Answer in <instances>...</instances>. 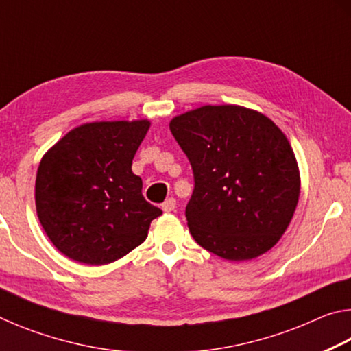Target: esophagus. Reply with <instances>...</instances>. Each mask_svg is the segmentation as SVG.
I'll return each mask as SVG.
<instances>
[{
    "label": "esophagus",
    "instance_id": "obj_1",
    "mask_svg": "<svg viewBox=\"0 0 351 351\" xmlns=\"http://www.w3.org/2000/svg\"><path fill=\"white\" fill-rule=\"evenodd\" d=\"M161 207H162V210H164V212H173V210H175V207H176V199H175V198H169V199H165Z\"/></svg>",
    "mask_w": 351,
    "mask_h": 351
}]
</instances>
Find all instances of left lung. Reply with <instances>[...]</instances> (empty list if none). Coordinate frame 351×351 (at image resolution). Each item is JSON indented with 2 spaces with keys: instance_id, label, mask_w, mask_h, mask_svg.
Here are the masks:
<instances>
[{
  "instance_id": "left-lung-1",
  "label": "left lung",
  "mask_w": 351,
  "mask_h": 351,
  "mask_svg": "<svg viewBox=\"0 0 351 351\" xmlns=\"http://www.w3.org/2000/svg\"><path fill=\"white\" fill-rule=\"evenodd\" d=\"M195 189L186 207L195 241L224 260L268 252L294 215L300 175L287 136L239 105H204L171 119Z\"/></svg>"
}]
</instances>
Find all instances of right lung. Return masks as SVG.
Here are the masks:
<instances>
[{
	"label": "right lung",
	"instance_id": "add662e5",
	"mask_svg": "<svg viewBox=\"0 0 351 351\" xmlns=\"http://www.w3.org/2000/svg\"><path fill=\"white\" fill-rule=\"evenodd\" d=\"M150 122H91L71 130L41 158L35 206L54 246L71 260L106 265L147 239L161 215L142 197L133 158Z\"/></svg>",
	"mask_w": 351,
	"mask_h": 351
}]
</instances>
